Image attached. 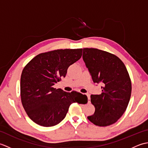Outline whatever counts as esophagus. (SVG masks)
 <instances>
[{
  "instance_id": "obj_1",
  "label": "esophagus",
  "mask_w": 148,
  "mask_h": 148,
  "mask_svg": "<svg viewBox=\"0 0 148 148\" xmlns=\"http://www.w3.org/2000/svg\"><path fill=\"white\" fill-rule=\"evenodd\" d=\"M86 95L88 97V102H90V94L89 93H86Z\"/></svg>"
}]
</instances>
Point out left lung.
<instances>
[{
    "instance_id": "left-lung-1",
    "label": "left lung",
    "mask_w": 148,
    "mask_h": 148,
    "mask_svg": "<svg viewBox=\"0 0 148 148\" xmlns=\"http://www.w3.org/2000/svg\"><path fill=\"white\" fill-rule=\"evenodd\" d=\"M83 59L93 83L102 84V93L91 95L95 111L88 119L94 125L106 127L114 124L126 111L132 84L128 72L116 55L95 48H83Z\"/></svg>"
}]
</instances>
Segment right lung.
Instances as JSON below:
<instances>
[{
	"mask_svg": "<svg viewBox=\"0 0 148 148\" xmlns=\"http://www.w3.org/2000/svg\"><path fill=\"white\" fill-rule=\"evenodd\" d=\"M81 56L82 49L54 50L37 55L24 67L20 79L21 103L29 117L37 125L55 126L65 118L71 103L88 102L85 95L53 88Z\"/></svg>",
	"mask_w": 148,
	"mask_h": 148,
	"instance_id": "add662e5",
	"label": "right lung"
}]
</instances>
